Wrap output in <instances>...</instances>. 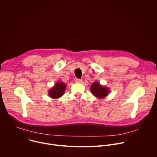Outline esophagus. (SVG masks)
Masks as SVG:
<instances>
[{
  "label": "esophagus",
  "instance_id": "obj_1",
  "mask_svg": "<svg viewBox=\"0 0 157 157\" xmlns=\"http://www.w3.org/2000/svg\"><path fill=\"white\" fill-rule=\"evenodd\" d=\"M81 81H82V80L79 79H75V82L76 83H80V82H81Z\"/></svg>",
  "mask_w": 157,
  "mask_h": 157
}]
</instances>
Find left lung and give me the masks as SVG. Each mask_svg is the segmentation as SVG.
Returning <instances> with one entry per match:
<instances>
[{"label": "left lung", "instance_id": "8db88e82", "mask_svg": "<svg viewBox=\"0 0 157 157\" xmlns=\"http://www.w3.org/2000/svg\"><path fill=\"white\" fill-rule=\"evenodd\" d=\"M90 88L92 94L98 98H104L109 93V88L101 85L99 82H94Z\"/></svg>", "mask_w": 157, "mask_h": 157}]
</instances>
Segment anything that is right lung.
I'll return each instance as SVG.
<instances>
[{
    "label": "right lung",
    "mask_w": 157,
    "mask_h": 157,
    "mask_svg": "<svg viewBox=\"0 0 157 157\" xmlns=\"http://www.w3.org/2000/svg\"><path fill=\"white\" fill-rule=\"evenodd\" d=\"M66 87V86L64 82H58L49 91L48 95L53 99H58L64 94Z\"/></svg>",
    "instance_id": "add662e5"
}]
</instances>
